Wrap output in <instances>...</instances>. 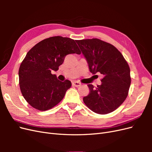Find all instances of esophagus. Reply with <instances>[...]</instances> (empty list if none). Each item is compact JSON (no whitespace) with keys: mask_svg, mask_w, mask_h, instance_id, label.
<instances>
[{"mask_svg":"<svg viewBox=\"0 0 152 152\" xmlns=\"http://www.w3.org/2000/svg\"><path fill=\"white\" fill-rule=\"evenodd\" d=\"M72 86H75V87H79L81 86V83H80V82H79L75 81V82H72Z\"/></svg>","mask_w":152,"mask_h":152,"instance_id":"1","label":"esophagus"}]
</instances>
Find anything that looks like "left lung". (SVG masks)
Segmentation results:
<instances>
[{"instance_id": "1", "label": "left lung", "mask_w": 152, "mask_h": 152, "mask_svg": "<svg viewBox=\"0 0 152 152\" xmlns=\"http://www.w3.org/2000/svg\"><path fill=\"white\" fill-rule=\"evenodd\" d=\"M93 74L103 75L102 84H88L89 94L83 98L86 105L98 114H107L122 104L131 85L130 68L121 53L113 45L98 39L75 40Z\"/></svg>"}]
</instances>
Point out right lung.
Instances as JSON below:
<instances>
[{"instance_id":"right-lung-1","label":"right lung","mask_w":152,"mask_h":152,"mask_svg":"<svg viewBox=\"0 0 152 152\" xmlns=\"http://www.w3.org/2000/svg\"><path fill=\"white\" fill-rule=\"evenodd\" d=\"M73 53H81L75 41L61 36L40 41L27 53L19 68V84L23 96L32 107L45 111L63 99L71 82L59 80L51 72L58 70L66 55Z\"/></svg>"}]
</instances>
